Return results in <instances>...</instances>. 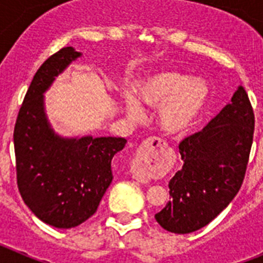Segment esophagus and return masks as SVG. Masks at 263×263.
I'll use <instances>...</instances> for the list:
<instances>
[{
    "label": "esophagus",
    "mask_w": 263,
    "mask_h": 263,
    "mask_svg": "<svg viewBox=\"0 0 263 263\" xmlns=\"http://www.w3.org/2000/svg\"><path fill=\"white\" fill-rule=\"evenodd\" d=\"M166 147V143L159 138H148L146 139L145 142L141 146V152H142V155H147V157L153 158L157 153H159L160 150H163ZM133 176L136 180L138 182H147V178H146L145 174L141 173H133Z\"/></svg>",
    "instance_id": "34e87169"
}]
</instances>
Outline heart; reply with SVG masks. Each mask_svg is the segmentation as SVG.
Wrapping results in <instances>:
<instances>
[{
	"label": "heart",
	"instance_id": "heart-1",
	"mask_svg": "<svg viewBox=\"0 0 263 263\" xmlns=\"http://www.w3.org/2000/svg\"><path fill=\"white\" fill-rule=\"evenodd\" d=\"M136 97L122 93L125 113L130 120H139L143 105L157 109V124L168 136H180L192 127L210 99V88L201 79H188L176 71H160L138 81Z\"/></svg>",
	"mask_w": 263,
	"mask_h": 263
}]
</instances>
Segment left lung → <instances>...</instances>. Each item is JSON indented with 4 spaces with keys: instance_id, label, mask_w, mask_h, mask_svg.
Here are the masks:
<instances>
[{
    "instance_id": "8db88e82",
    "label": "left lung",
    "mask_w": 263,
    "mask_h": 263,
    "mask_svg": "<svg viewBox=\"0 0 263 263\" xmlns=\"http://www.w3.org/2000/svg\"><path fill=\"white\" fill-rule=\"evenodd\" d=\"M253 133L254 113L240 85L231 104L179 145L183 167L170 180L171 200L155 215L158 224L171 233L185 234L217 217L240 191Z\"/></svg>"
}]
</instances>
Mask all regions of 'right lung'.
<instances>
[{
	"instance_id": "right-lung-1",
	"label": "right lung",
	"mask_w": 263,
	"mask_h": 263,
	"mask_svg": "<svg viewBox=\"0 0 263 263\" xmlns=\"http://www.w3.org/2000/svg\"><path fill=\"white\" fill-rule=\"evenodd\" d=\"M80 57L73 47H64L39 67L14 127L21 196L39 220L59 229L78 227L96 212L113 179L111 159L126 143L120 137L68 138L51 126L46 90Z\"/></svg>"
}]
</instances>
